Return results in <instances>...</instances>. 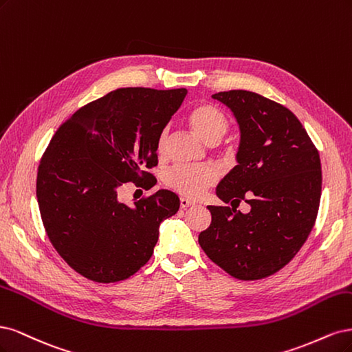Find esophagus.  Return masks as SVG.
I'll return each mask as SVG.
<instances>
[{
  "label": "esophagus",
  "mask_w": 352,
  "mask_h": 352,
  "mask_svg": "<svg viewBox=\"0 0 352 352\" xmlns=\"http://www.w3.org/2000/svg\"><path fill=\"white\" fill-rule=\"evenodd\" d=\"M195 205V203H192L191 200H188V199H184V197H181L179 199V208L181 209H186V208H190V206H192Z\"/></svg>",
  "instance_id": "obj_1"
}]
</instances>
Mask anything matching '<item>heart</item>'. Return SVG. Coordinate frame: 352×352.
Instances as JSON below:
<instances>
[{
    "instance_id": "heart-1",
    "label": "heart",
    "mask_w": 352,
    "mask_h": 352,
    "mask_svg": "<svg viewBox=\"0 0 352 352\" xmlns=\"http://www.w3.org/2000/svg\"><path fill=\"white\" fill-rule=\"evenodd\" d=\"M188 121L191 127L208 143H217L230 129V122L223 111L208 102H201L190 111ZM168 129H164L156 140V152L165 153ZM217 181V173L212 166H188L178 164L169 168L164 175V183L178 195L196 199L201 196Z\"/></svg>"
}]
</instances>
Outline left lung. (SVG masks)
Listing matches in <instances>:
<instances>
[{
  "label": "left lung",
  "mask_w": 352,
  "mask_h": 352,
  "mask_svg": "<svg viewBox=\"0 0 352 352\" xmlns=\"http://www.w3.org/2000/svg\"><path fill=\"white\" fill-rule=\"evenodd\" d=\"M241 131L232 171L217 188L230 206H208L209 228L199 244L213 263L241 280L276 274L310 235L322 195L319 151L292 112L248 90L212 95ZM241 201L251 212L236 210Z\"/></svg>",
  "instance_id": "left-lung-1"
}]
</instances>
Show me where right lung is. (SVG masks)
I'll use <instances>...</instances> for the list:
<instances>
[{
    "instance_id": "right-lung-1",
    "label": "right lung",
    "mask_w": 352,
    "mask_h": 352,
    "mask_svg": "<svg viewBox=\"0 0 352 352\" xmlns=\"http://www.w3.org/2000/svg\"><path fill=\"white\" fill-rule=\"evenodd\" d=\"M186 89L121 87L78 109L56 130L36 177L41 218L67 265L99 283L130 278L153 254L160 225L179 208L160 190L127 206L124 183L153 178L156 140Z\"/></svg>"
}]
</instances>
